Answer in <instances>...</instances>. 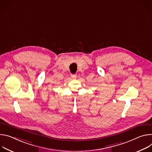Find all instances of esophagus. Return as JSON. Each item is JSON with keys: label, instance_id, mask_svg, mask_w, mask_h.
Instances as JSON below:
<instances>
[{"label": "esophagus", "instance_id": "esophagus-1", "mask_svg": "<svg viewBox=\"0 0 152 152\" xmlns=\"http://www.w3.org/2000/svg\"><path fill=\"white\" fill-rule=\"evenodd\" d=\"M71 77L72 78H75L77 77V75L75 74H71Z\"/></svg>", "mask_w": 152, "mask_h": 152}]
</instances>
